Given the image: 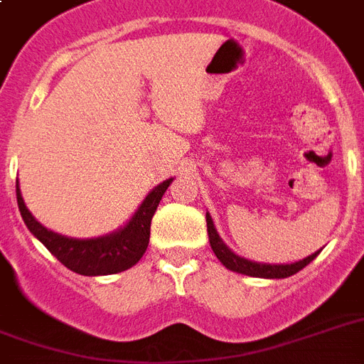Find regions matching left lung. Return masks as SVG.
<instances>
[{
  "mask_svg": "<svg viewBox=\"0 0 364 364\" xmlns=\"http://www.w3.org/2000/svg\"><path fill=\"white\" fill-rule=\"evenodd\" d=\"M205 221H208V236H210V245L213 249V253L225 268L232 272H238L243 276L251 277H264V279H282V277H289L296 274L299 270H302L304 266H308L311 260L316 259L319 251L308 255L306 259L294 260V262H287V264H270V262H255V260H249L245 257H240L238 253H234L232 249L228 247L227 243L223 242V238L217 232L215 225H213V219L205 211Z\"/></svg>",
  "mask_w": 364,
  "mask_h": 364,
  "instance_id": "left-lung-1",
  "label": "left lung"
}]
</instances>
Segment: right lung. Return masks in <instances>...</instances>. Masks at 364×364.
Returning <instances> with one entry per match:
<instances>
[{
  "label": "right lung",
  "mask_w": 364,
  "mask_h": 364,
  "mask_svg": "<svg viewBox=\"0 0 364 364\" xmlns=\"http://www.w3.org/2000/svg\"><path fill=\"white\" fill-rule=\"evenodd\" d=\"M173 177L166 179L143 198L136 213L126 221L124 227L113 232L98 236V238H71L43 227L31 211L26 208L18 181H16V202L20 215L26 227L56 259L81 276H109L117 272H124L136 264L147 251L149 236H151V219L164 196L166 188L170 187Z\"/></svg>",
  "instance_id": "obj_1"
}]
</instances>
